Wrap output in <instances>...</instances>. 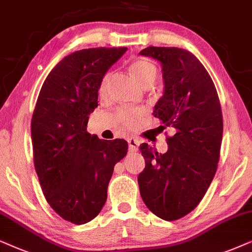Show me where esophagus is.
Instances as JSON below:
<instances>
[{"mask_svg": "<svg viewBox=\"0 0 252 252\" xmlns=\"http://www.w3.org/2000/svg\"><path fill=\"white\" fill-rule=\"evenodd\" d=\"M128 144H129V150L131 151V152H136V151L138 150V146H139L138 139L130 138V139H128Z\"/></svg>", "mask_w": 252, "mask_h": 252, "instance_id": "1", "label": "esophagus"}]
</instances>
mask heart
Segmentation results:
<instances>
[{
	"label": "heart",
	"instance_id": "1",
	"mask_svg": "<svg viewBox=\"0 0 252 252\" xmlns=\"http://www.w3.org/2000/svg\"><path fill=\"white\" fill-rule=\"evenodd\" d=\"M130 72L132 76L138 80V82L145 87L151 86L156 80L158 76V69L154 63L149 60L138 59L133 61L129 66ZM110 73H106L101 78V82L99 84V95L105 96L107 93V85H108ZM145 113L143 109L138 108H130V109H121L117 112V120L121 123V126L126 129L136 128L139 121L143 119Z\"/></svg>",
	"mask_w": 252,
	"mask_h": 252
}]
</instances>
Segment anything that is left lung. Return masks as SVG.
<instances>
[{
  "mask_svg": "<svg viewBox=\"0 0 252 252\" xmlns=\"http://www.w3.org/2000/svg\"><path fill=\"white\" fill-rule=\"evenodd\" d=\"M162 64L165 92L153 115L174 129L168 151L139 146L145 168L138 175L140 196L151 212L167 221L194 210L205 196L220 159L223 122L220 100L209 72L192 53L150 46L139 53Z\"/></svg>",
  "mask_w": 252,
  "mask_h": 252,
  "instance_id": "8db88e82",
  "label": "left lung"
}]
</instances>
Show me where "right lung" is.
Instances as JSON below:
<instances>
[{"mask_svg":"<svg viewBox=\"0 0 252 252\" xmlns=\"http://www.w3.org/2000/svg\"><path fill=\"white\" fill-rule=\"evenodd\" d=\"M126 49L100 47L65 56L36 100L31 121L35 172L47 203L75 224L100 213L114 166L128 152L124 139H99L86 131L101 78Z\"/></svg>","mask_w":252,"mask_h":252,"instance_id":"add662e5","label":"right lung"}]
</instances>
